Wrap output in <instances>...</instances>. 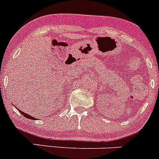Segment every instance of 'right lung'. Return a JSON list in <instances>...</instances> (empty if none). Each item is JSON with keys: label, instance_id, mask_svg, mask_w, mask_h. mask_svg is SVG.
<instances>
[{"label": "right lung", "instance_id": "add662e5", "mask_svg": "<svg viewBox=\"0 0 159 159\" xmlns=\"http://www.w3.org/2000/svg\"><path fill=\"white\" fill-rule=\"evenodd\" d=\"M19 112L21 113V114L22 115V116H25V118H27V119H36L35 118H33V117H32L31 116H30V115H28V114H26V113H25V112H23V111H20V110H19Z\"/></svg>", "mask_w": 159, "mask_h": 159}]
</instances>
